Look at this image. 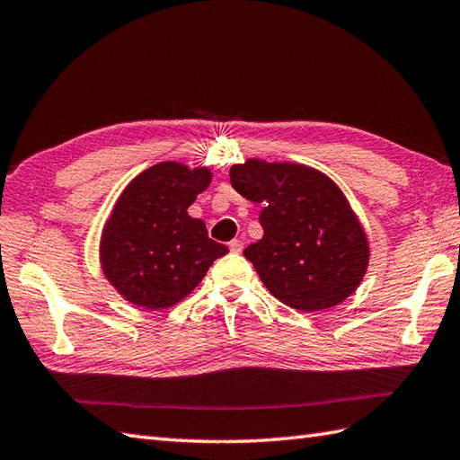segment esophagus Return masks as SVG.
<instances>
[{
  "mask_svg": "<svg viewBox=\"0 0 460 460\" xmlns=\"http://www.w3.org/2000/svg\"><path fill=\"white\" fill-rule=\"evenodd\" d=\"M229 249H231V252L239 254V252L243 251V241H239V239H233V241L229 243Z\"/></svg>",
  "mask_w": 460,
  "mask_h": 460,
  "instance_id": "34e87169",
  "label": "esophagus"
}]
</instances>
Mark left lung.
<instances>
[{
    "label": "left lung",
    "instance_id": "1",
    "mask_svg": "<svg viewBox=\"0 0 460 460\" xmlns=\"http://www.w3.org/2000/svg\"><path fill=\"white\" fill-rule=\"evenodd\" d=\"M231 186L262 204L261 241L243 251L262 284L302 312L341 304L368 266V241L333 180L294 163L247 160L231 168Z\"/></svg>",
    "mask_w": 460,
    "mask_h": 460
}]
</instances>
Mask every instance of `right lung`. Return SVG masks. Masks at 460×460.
Segmentation results:
<instances>
[{
  "mask_svg": "<svg viewBox=\"0 0 460 460\" xmlns=\"http://www.w3.org/2000/svg\"><path fill=\"white\" fill-rule=\"evenodd\" d=\"M211 181L209 168L160 163L131 180L102 233L105 279L127 302L145 309L178 304L201 282L226 244L188 216Z\"/></svg>",
  "mask_w": 460,
  "mask_h": 460,
  "instance_id": "right-lung-1",
  "label": "right lung"
}]
</instances>
